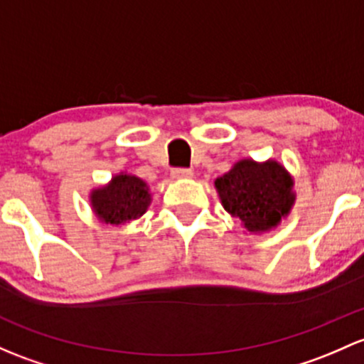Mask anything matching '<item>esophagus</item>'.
<instances>
[{
    "label": "esophagus",
    "mask_w": 364,
    "mask_h": 364,
    "mask_svg": "<svg viewBox=\"0 0 364 364\" xmlns=\"http://www.w3.org/2000/svg\"><path fill=\"white\" fill-rule=\"evenodd\" d=\"M171 174H172V178H174V179H188V178H192L193 172H192V169H183V167H176V169L171 171Z\"/></svg>",
    "instance_id": "obj_1"
}]
</instances>
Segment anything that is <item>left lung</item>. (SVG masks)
<instances>
[{"mask_svg": "<svg viewBox=\"0 0 364 364\" xmlns=\"http://www.w3.org/2000/svg\"><path fill=\"white\" fill-rule=\"evenodd\" d=\"M221 204L232 216L239 218L250 232L274 228L291 209L293 181L284 167L269 160H240L232 171L214 181Z\"/></svg>", "mask_w": 364, "mask_h": 364, "instance_id": "1", "label": "left lung"}]
</instances>
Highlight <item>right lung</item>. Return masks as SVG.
<instances>
[{
    "instance_id": "1",
    "label": "right lung",
    "mask_w": 364,
    "mask_h": 364,
    "mask_svg": "<svg viewBox=\"0 0 364 364\" xmlns=\"http://www.w3.org/2000/svg\"><path fill=\"white\" fill-rule=\"evenodd\" d=\"M90 200L95 214L105 223L122 225L144 214L151 202V195L143 179L118 174L109 185L94 190Z\"/></svg>"
}]
</instances>
